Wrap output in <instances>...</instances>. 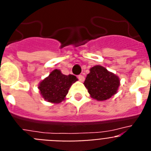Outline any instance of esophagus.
Here are the masks:
<instances>
[{
  "instance_id": "1",
  "label": "esophagus",
  "mask_w": 151,
  "mask_h": 151,
  "mask_svg": "<svg viewBox=\"0 0 151 151\" xmlns=\"http://www.w3.org/2000/svg\"><path fill=\"white\" fill-rule=\"evenodd\" d=\"M78 79H79L80 81H84V77H83V75H81V74H80V75H78Z\"/></svg>"
}]
</instances>
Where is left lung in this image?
Instances as JSON below:
<instances>
[{"label": "left lung", "instance_id": "obj_1", "mask_svg": "<svg viewBox=\"0 0 151 151\" xmlns=\"http://www.w3.org/2000/svg\"><path fill=\"white\" fill-rule=\"evenodd\" d=\"M83 84L92 98L102 101L116 94L120 79L102 66L96 65L90 69Z\"/></svg>", "mask_w": 151, "mask_h": 151}]
</instances>
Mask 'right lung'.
Returning a JSON list of instances; mask_svg holds the SVG:
<instances>
[{"label":"right lung","instance_id":"right-lung-1","mask_svg":"<svg viewBox=\"0 0 151 151\" xmlns=\"http://www.w3.org/2000/svg\"><path fill=\"white\" fill-rule=\"evenodd\" d=\"M78 78L74 75H64L60 70L55 69L39 83L40 94L48 102L59 104L64 101L70 87Z\"/></svg>","mask_w":151,"mask_h":151}]
</instances>
